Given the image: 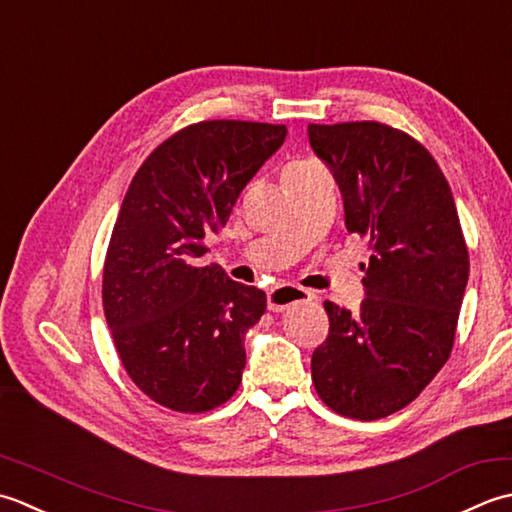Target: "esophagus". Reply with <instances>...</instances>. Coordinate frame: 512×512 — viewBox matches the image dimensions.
Masks as SVG:
<instances>
[{"mask_svg":"<svg viewBox=\"0 0 512 512\" xmlns=\"http://www.w3.org/2000/svg\"><path fill=\"white\" fill-rule=\"evenodd\" d=\"M311 298H314V294L307 289L294 287V285H283V287H276L269 291L267 307H269V311H276V314H280V311H287L289 307L298 305V302H307Z\"/></svg>","mask_w":512,"mask_h":512,"instance_id":"obj_1","label":"esophagus"}]
</instances>
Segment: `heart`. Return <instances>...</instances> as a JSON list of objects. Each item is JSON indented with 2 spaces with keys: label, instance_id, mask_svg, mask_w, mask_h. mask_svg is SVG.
Listing matches in <instances>:
<instances>
[{
  "label": "heart",
  "instance_id": "b5f03b06",
  "mask_svg": "<svg viewBox=\"0 0 512 512\" xmlns=\"http://www.w3.org/2000/svg\"><path fill=\"white\" fill-rule=\"evenodd\" d=\"M320 168L318 163L314 161H294L291 165H287L285 170V176H291V174H302V172H309V170H316Z\"/></svg>",
  "mask_w": 512,
  "mask_h": 512
}]
</instances>
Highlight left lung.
<instances>
[{"label": "left lung", "instance_id": "8db88e82", "mask_svg": "<svg viewBox=\"0 0 512 512\" xmlns=\"http://www.w3.org/2000/svg\"><path fill=\"white\" fill-rule=\"evenodd\" d=\"M307 132L340 185L347 229L371 249L360 309L325 302L329 336L311 378L329 409L378 420L413 402L451 356L468 249L451 187L422 143L378 121Z\"/></svg>", "mask_w": 512, "mask_h": 512}]
</instances>
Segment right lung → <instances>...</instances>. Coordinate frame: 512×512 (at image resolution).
<instances>
[{"label":"right lung","mask_w":512,"mask_h":512,"mask_svg":"<svg viewBox=\"0 0 512 512\" xmlns=\"http://www.w3.org/2000/svg\"><path fill=\"white\" fill-rule=\"evenodd\" d=\"M285 137V125L271 123L187 125L125 192L103 265V314L125 371L156 404L212 411L243 380L245 333L267 296L203 265V241Z\"/></svg>","instance_id":"add662e5"}]
</instances>
